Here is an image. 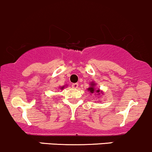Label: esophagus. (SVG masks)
I'll use <instances>...</instances> for the list:
<instances>
[{
  "instance_id": "esophagus-1",
  "label": "esophagus",
  "mask_w": 152,
  "mask_h": 152,
  "mask_svg": "<svg viewBox=\"0 0 152 152\" xmlns=\"http://www.w3.org/2000/svg\"><path fill=\"white\" fill-rule=\"evenodd\" d=\"M72 87L73 88H77V87H78V83H73L72 85Z\"/></svg>"
}]
</instances>
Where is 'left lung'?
I'll list each match as a JSON object with an SVG mask.
<instances>
[{"instance_id":"left-lung-1","label":"left lung","mask_w":152,"mask_h":152,"mask_svg":"<svg viewBox=\"0 0 152 152\" xmlns=\"http://www.w3.org/2000/svg\"><path fill=\"white\" fill-rule=\"evenodd\" d=\"M95 85H96V84H95L94 83L91 82V83L90 84L91 86L89 87L88 88V91L90 92L91 94H94V93H95V92H96V93H97L99 95L100 94V93L102 94V91H101L99 89H97V90H96V88H95V87H94Z\"/></svg>"}]
</instances>
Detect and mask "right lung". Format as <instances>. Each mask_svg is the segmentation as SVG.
Here are the masks:
<instances>
[{
  "instance_id": "add662e5",
  "label": "right lung",
  "mask_w": 152,
  "mask_h": 152,
  "mask_svg": "<svg viewBox=\"0 0 152 152\" xmlns=\"http://www.w3.org/2000/svg\"><path fill=\"white\" fill-rule=\"evenodd\" d=\"M64 86H62L61 88V90H62V89H64Z\"/></svg>"
}]
</instances>
